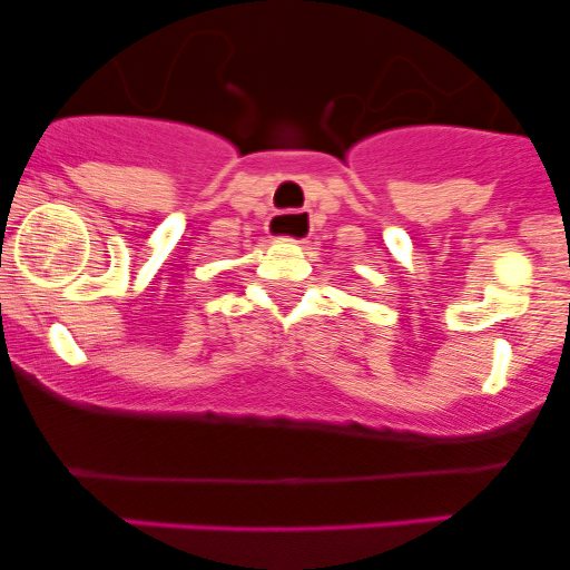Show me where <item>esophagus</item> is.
<instances>
[{"label":"esophagus","mask_w":570,"mask_h":570,"mask_svg":"<svg viewBox=\"0 0 570 570\" xmlns=\"http://www.w3.org/2000/svg\"><path fill=\"white\" fill-rule=\"evenodd\" d=\"M284 226L312 228V212L297 209V212H278V215H273V220H269V232H273V228H284Z\"/></svg>","instance_id":"obj_1"}]
</instances>
